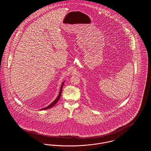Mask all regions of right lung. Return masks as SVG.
Returning a JSON list of instances; mask_svg holds the SVG:
<instances>
[{"instance_id":"1","label":"right lung","mask_w":151,"mask_h":151,"mask_svg":"<svg viewBox=\"0 0 151 151\" xmlns=\"http://www.w3.org/2000/svg\"><path fill=\"white\" fill-rule=\"evenodd\" d=\"M64 82L62 83V86H61V87H60V92H59V95L57 97V98L55 99V100L51 103V104H50V105H49L48 106H47V107H45V108H44V109H41V110H47V109H50V108H51V107H52L54 106H55V104H56V103L58 102V101L59 100V99H60V96H61V93H62V88H63V84H64Z\"/></svg>"}]
</instances>
